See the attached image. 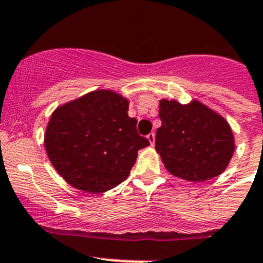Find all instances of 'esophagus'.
Listing matches in <instances>:
<instances>
[{"instance_id":"obj_1","label":"esophagus","mask_w":263,"mask_h":263,"mask_svg":"<svg viewBox=\"0 0 263 263\" xmlns=\"http://www.w3.org/2000/svg\"><path fill=\"white\" fill-rule=\"evenodd\" d=\"M147 140L149 141V145H151V146L155 145V134H154V132H151L149 135H147Z\"/></svg>"}]
</instances>
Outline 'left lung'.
Listing matches in <instances>:
<instances>
[{"label": "left lung", "mask_w": 263, "mask_h": 263, "mask_svg": "<svg viewBox=\"0 0 263 263\" xmlns=\"http://www.w3.org/2000/svg\"><path fill=\"white\" fill-rule=\"evenodd\" d=\"M156 151L167 171L192 182L221 175L235 152V138L227 121L203 103L181 105L161 100Z\"/></svg>", "instance_id": "1"}]
</instances>
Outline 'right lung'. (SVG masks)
<instances>
[{
    "label": "right lung",
    "mask_w": 263,
    "mask_h": 263,
    "mask_svg": "<svg viewBox=\"0 0 263 263\" xmlns=\"http://www.w3.org/2000/svg\"><path fill=\"white\" fill-rule=\"evenodd\" d=\"M127 111V99L109 89L89 92L54 109L45 148L66 182L102 193L128 177L138 149L149 141L137 134V120Z\"/></svg>",
    "instance_id": "right-lung-1"
}]
</instances>
